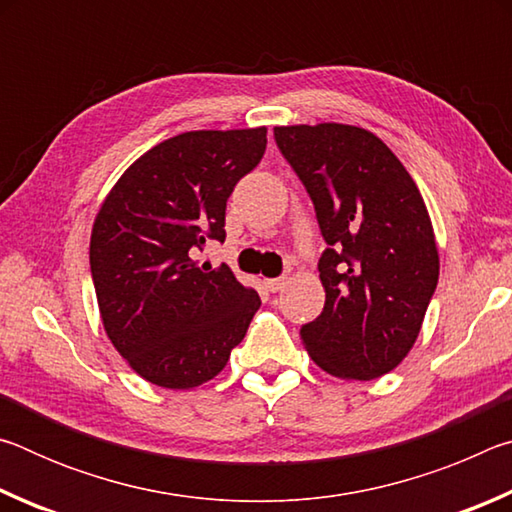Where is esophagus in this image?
<instances>
[{"label": "esophagus", "instance_id": "1", "mask_svg": "<svg viewBox=\"0 0 512 512\" xmlns=\"http://www.w3.org/2000/svg\"><path fill=\"white\" fill-rule=\"evenodd\" d=\"M287 277H273V280H266L264 284H266V289L271 291V293H277V291H282L284 287H287Z\"/></svg>", "mask_w": 512, "mask_h": 512}]
</instances>
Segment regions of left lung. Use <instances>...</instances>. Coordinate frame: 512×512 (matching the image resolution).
<instances>
[{"instance_id": "left-lung-1", "label": "left lung", "mask_w": 512, "mask_h": 512, "mask_svg": "<svg viewBox=\"0 0 512 512\" xmlns=\"http://www.w3.org/2000/svg\"><path fill=\"white\" fill-rule=\"evenodd\" d=\"M327 241L320 316L300 327L329 375L368 381L400 366L436 291V235L418 185L375 133L348 124L275 126Z\"/></svg>"}]
</instances>
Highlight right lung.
Listing matches in <instances>:
<instances>
[{"instance_id": "add662e5", "label": "right lung", "mask_w": 512, "mask_h": 512, "mask_svg": "<svg viewBox=\"0 0 512 512\" xmlns=\"http://www.w3.org/2000/svg\"><path fill=\"white\" fill-rule=\"evenodd\" d=\"M266 151V126L189 131L140 155L101 203L90 268L110 343L171 391L214 379L262 305L228 264H198L225 239V203Z\"/></svg>"}]
</instances>
